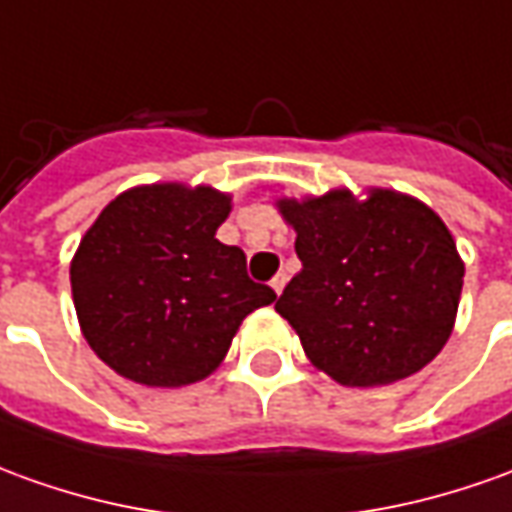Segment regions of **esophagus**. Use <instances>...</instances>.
I'll return each mask as SVG.
<instances>
[{"label":"esophagus","mask_w":512,"mask_h":512,"mask_svg":"<svg viewBox=\"0 0 512 512\" xmlns=\"http://www.w3.org/2000/svg\"><path fill=\"white\" fill-rule=\"evenodd\" d=\"M270 287H273V292H276V295H281V292H284V287H287V273H278V276L270 281Z\"/></svg>","instance_id":"1"}]
</instances>
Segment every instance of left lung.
I'll list each match as a JSON object with an SVG mask.
<instances>
[{"label":"left lung","instance_id":"8db88e82","mask_svg":"<svg viewBox=\"0 0 512 512\" xmlns=\"http://www.w3.org/2000/svg\"><path fill=\"white\" fill-rule=\"evenodd\" d=\"M276 209L303 264L276 312L317 370L345 387H382L438 357L454 331L465 264L435 211L379 186L362 197L345 186L278 197Z\"/></svg>","mask_w":512,"mask_h":512}]
</instances>
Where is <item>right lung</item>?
<instances>
[{
	"mask_svg": "<svg viewBox=\"0 0 512 512\" xmlns=\"http://www.w3.org/2000/svg\"><path fill=\"white\" fill-rule=\"evenodd\" d=\"M231 195L206 183H144L116 195L74 250L69 278L91 351L144 387L203 382L242 320L276 301L245 253L217 239Z\"/></svg>",
	"mask_w": 512,
	"mask_h": 512,
	"instance_id": "obj_1",
	"label": "right lung"
}]
</instances>
